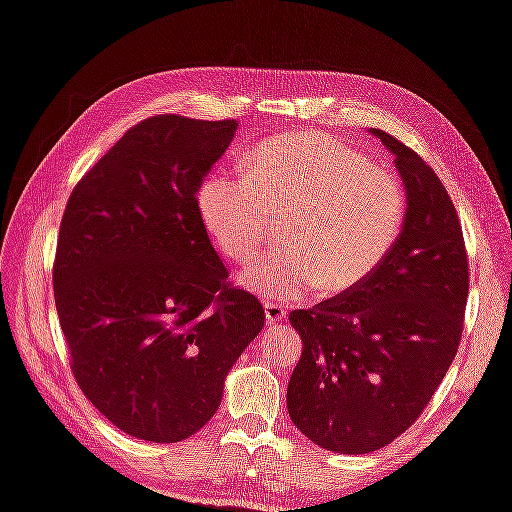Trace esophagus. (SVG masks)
Returning a JSON list of instances; mask_svg holds the SVG:
<instances>
[{
  "instance_id": "1",
  "label": "esophagus",
  "mask_w": 512,
  "mask_h": 512,
  "mask_svg": "<svg viewBox=\"0 0 512 512\" xmlns=\"http://www.w3.org/2000/svg\"><path fill=\"white\" fill-rule=\"evenodd\" d=\"M264 312H266V323H285L287 321V310L278 303H266L264 305Z\"/></svg>"
}]
</instances>
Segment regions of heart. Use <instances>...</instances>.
<instances>
[{
    "mask_svg": "<svg viewBox=\"0 0 512 512\" xmlns=\"http://www.w3.org/2000/svg\"><path fill=\"white\" fill-rule=\"evenodd\" d=\"M243 175L216 170L200 184L198 212L232 262L246 264L285 218L287 246L241 273L259 296L300 300L367 282L401 239L408 198L392 173L323 134L275 136L248 154Z\"/></svg>",
    "mask_w": 512,
    "mask_h": 512,
    "instance_id": "b5f03b06",
    "label": "heart"
}]
</instances>
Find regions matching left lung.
<instances>
[{"label":"left lung","mask_w":512,"mask_h":512,"mask_svg":"<svg viewBox=\"0 0 512 512\" xmlns=\"http://www.w3.org/2000/svg\"><path fill=\"white\" fill-rule=\"evenodd\" d=\"M408 198L401 239L360 287L289 314L303 355L287 408L300 433L335 453H371L415 424L458 353L469 266L456 207L415 150L373 129Z\"/></svg>","instance_id":"8db88e82"}]
</instances>
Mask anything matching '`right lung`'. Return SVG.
Listing matches in <instances>:
<instances>
[{"mask_svg":"<svg viewBox=\"0 0 512 512\" xmlns=\"http://www.w3.org/2000/svg\"><path fill=\"white\" fill-rule=\"evenodd\" d=\"M237 120L152 116L81 177L61 218L54 300L81 392L120 431L170 444L221 405L264 307L227 280L198 189Z\"/></svg>","mask_w":512,"mask_h":512,"instance_id":"obj_1","label":"right lung"}]
</instances>
